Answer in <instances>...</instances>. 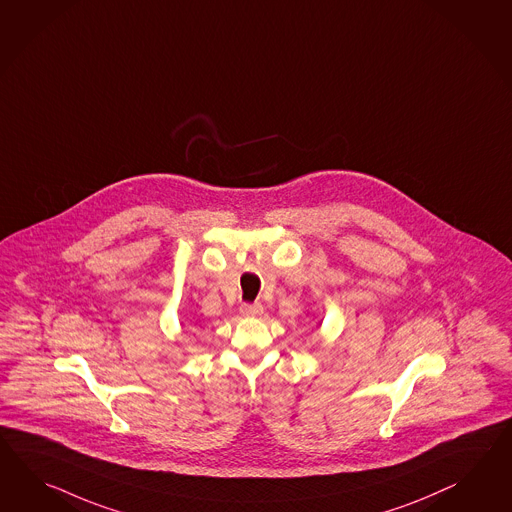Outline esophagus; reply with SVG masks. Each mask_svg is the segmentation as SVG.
I'll return each mask as SVG.
<instances>
[{
	"instance_id": "34e87169",
	"label": "esophagus",
	"mask_w": 512,
	"mask_h": 512,
	"mask_svg": "<svg viewBox=\"0 0 512 512\" xmlns=\"http://www.w3.org/2000/svg\"><path fill=\"white\" fill-rule=\"evenodd\" d=\"M262 305L261 303H242L240 305V312L244 314V316H259L262 314Z\"/></svg>"
}]
</instances>
